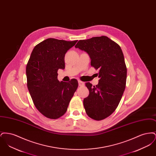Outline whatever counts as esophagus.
Masks as SVG:
<instances>
[{"instance_id": "1", "label": "esophagus", "mask_w": 156, "mask_h": 156, "mask_svg": "<svg viewBox=\"0 0 156 156\" xmlns=\"http://www.w3.org/2000/svg\"><path fill=\"white\" fill-rule=\"evenodd\" d=\"M78 83H79V86L80 87H82L84 86V83L81 81H78Z\"/></svg>"}]
</instances>
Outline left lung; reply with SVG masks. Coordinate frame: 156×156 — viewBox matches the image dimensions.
<instances>
[{"mask_svg":"<svg viewBox=\"0 0 156 156\" xmlns=\"http://www.w3.org/2000/svg\"><path fill=\"white\" fill-rule=\"evenodd\" d=\"M75 48L85 51L90 58V66L99 71L97 85L86 82L88 97L83 99L89 118L101 120L116 110L125 89L127 68L119 45L106 36L80 40Z\"/></svg>","mask_w":156,"mask_h":156,"instance_id":"left-lung-1","label":"left lung"}]
</instances>
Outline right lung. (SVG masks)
<instances>
[{
  "label": "right lung",
  "mask_w": 156,
  "mask_h": 156,
  "mask_svg": "<svg viewBox=\"0 0 156 156\" xmlns=\"http://www.w3.org/2000/svg\"><path fill=\"white\" fill-rule=\"evenodd\" d=\"M77 41L47 38L31 54L26 66L27 88L37 110L47 118L65 114L78 87L76 79L66 82L57 78L58 69L65 68V54Z\"/></svg>",
  "instance_id": "right-lung-1"
}]
</instances>
